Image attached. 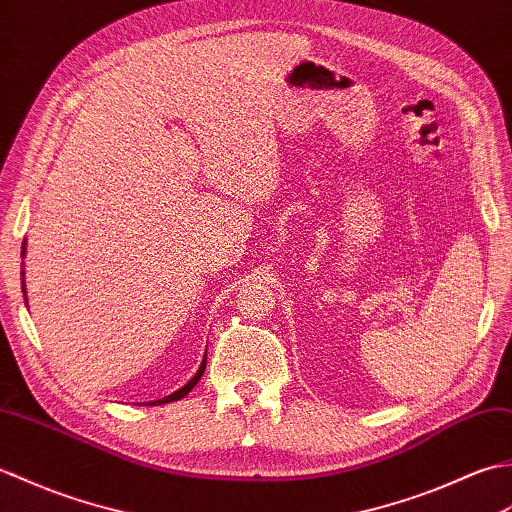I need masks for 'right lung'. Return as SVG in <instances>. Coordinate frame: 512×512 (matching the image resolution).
<instances>
[{
    "instance_id": "1",
    "label": "right lung",
    "mask_w": 512,
    "mask_h": 512,
    "mask_svg": "<svg viewBox=\"0 0 512 512\" xmlns=\"http://www.w3.org/2000/svg\"><path fill=\"white\" fill-rule=\"evenodd\" d=\"M26 254V243H24V247H21V256H24ZM24 295H26V289H24ZM203 372H206V359H203V363H201V368L197 370V374H195V377H192L186 385H184V388H181V390H177L175 394H170V396H166V399H162V401H153L151 405H162V403H170V401H179V399H184V396L192 390V388H195V385L199 383V379L203 377Z\"/></svg>"
}]
</instances>
